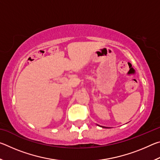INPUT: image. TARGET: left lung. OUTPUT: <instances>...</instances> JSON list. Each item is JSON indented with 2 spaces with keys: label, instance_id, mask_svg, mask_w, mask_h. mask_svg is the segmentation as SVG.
<instances>
[{
  "label": "left lung",
  "instance_id": "obj_1",
  "mask_svg": "<svg viewBox=\"0 0 160 160\" xmlns=\"http://www.w3.org/2000/svg\"><path fill=\"white\" fill-rule=\"evenodd\" d=\"M101 127H103V126H101ZM103 128H106V127H103Z\"/></svg>",
  "mask_w": 160,
  "mask_h": 160
}]
</instances>
